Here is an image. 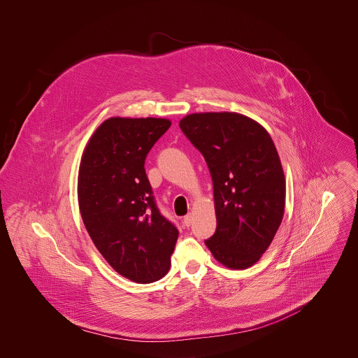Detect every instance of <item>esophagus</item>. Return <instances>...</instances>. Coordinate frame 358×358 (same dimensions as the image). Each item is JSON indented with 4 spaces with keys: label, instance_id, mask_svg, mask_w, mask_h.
<instances>
[{
    "label": "esophagus",
    "instance_id": "1",
    "mask_svg": "<svg viewBox=\"0 0 358 358\" xmlns=\"http://www.w3.org/2000/svg\"><path fill=\"white\" fill-rule=\"evenodd\" d=\"M193 217H194V216H193L192 213H187V215L183 217V224L189 227V226L193 223Z\"/></svg>",
    "mask_w": 358,
    "mask_h": 358
}]
</instances>
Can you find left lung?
<instances>
[{
	"mask_svg": "<svg viewBox=\"0 0 358 358\" xmlns=\"http://www.w3.org/2000/svg\"><path fill=\"white\" fill-rule=\"evenodd\" d=\"M179 127L212 178L216 231L206 247L230 268L252 266L271 244L285 206V178L270 135L237 113H196Z\"/></svg>",
	"mask_w": 358,
	"mask_h": 358,
	"instance_id": "left-lung-1",
	"label": "left lung"
}]
</instances>
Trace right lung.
Instances as JSON below:
<instances>
[{
	"label": "right lung",
	"mask_w": 358,
	"mask_h": 358,
	"mask_svg": "<svg viewBox=\"0 0 358 358\" xmlns=\"http://www.w3.org/2000/svg\"><path fill=\"white\" fill-rule=\"evenodd\" d=\"M165 118H108L95 131L78 172L84 224L103 257L139 284L171 267L178 227L157 206L145 159L168 131Z\"/></svg>",
	"instance_id": "add662e5"
}]
</instances>
